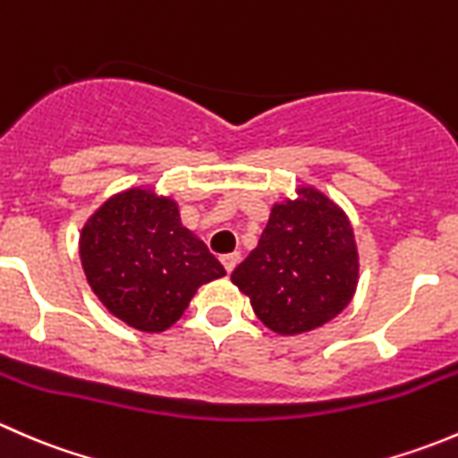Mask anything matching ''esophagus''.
Listing matches in <instances>:
<instances>
[{
	"label": "esophagus",
	"mask_w": 458,
	"mask_h": 458,
	"mask_svg": "<svg viewBox=\"0 0 458 458\" xmlns=\"http://www.w3.org/2000/svg\"><path fill=\"white\" fill-rule=\"evenodd\" d=\"M239 259H242V255H239V252H230V255L221 257V263H224V267H225V272H228V275L234 270V266H237V263H239Z\"/></svg>",
	"instance_id": "1"
}]
</instances>
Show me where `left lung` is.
I'll list each match as a JSON object with an SVG mask.
<instances>
[{"label":"left lung","mask_w":458,"mask_h":458,"mask_svg":"<svg viewBox=\"0 0 458 458\" xmlns=\"http://www.w3.org/2000/svg\"><path fill=\"white\" fill-rule=\"evenodd\" d=\"M259 321L294 336L332 321L354 297L359 252L348 215L312 186L272 206L257 248L233 272Z\"/></svg>","instance_id":"8db88e82"}]
</instances>
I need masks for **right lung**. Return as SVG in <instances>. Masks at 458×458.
Instances as JSON below:
<instances>
[{"mask_svg":"<svg viewBox=\"0 0 458 458\" xmlns=\"http://www.w3.org/2000/svg\"><path fill=\"white\" fill-rule=\"evenodd\" d=\"M88 285L106 310L141 332H164L182 318L203 284L224 266L192 230L173 197L128 188L88 216L80 234Z\"/></svg>","mask_w":458,"mask_h":458,"instance_id":"obj_1","label":"right lung"}]
</instances>
